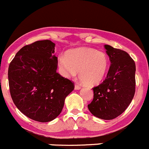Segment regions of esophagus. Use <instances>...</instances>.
Returning a JSON list of instances; mask_svg holds the SVG:
<instances>
[{"label":"esophagus","mask_w":149,"mask_h":149,"mask_svg":"<svg viewBox=\"0 0 149 149\" xmlns=\"http://www.w3.org/2000/svg\"><path fill=\"white\" fill-rule=\"evenodd\" d=\"M80 89H81V86L79 85V84H76V85H75V90H80Z\"/></svg>","instance_id":"1"}]
</instances>
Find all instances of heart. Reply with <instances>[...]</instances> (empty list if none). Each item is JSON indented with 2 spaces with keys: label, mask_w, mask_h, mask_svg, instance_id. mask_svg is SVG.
<instances>
[{
  "label": "heart",
  "mask_w": 149,
  "mask_h": 149,
  "mask_svg": "<svg viewBox=\"0 0 149 149\" xmlns=\"http://www.w3.org/2000/svg\"><path fill=\"white\" fill-rule=\"evenodd\" d=\"M58 66L61 74L66 78L79 73L84 84H99L106 76L109 68V58L104 52L92 48H75L58 56Z\"/></svg>",
  "instance_id": "heart-1"
}]
</instances>
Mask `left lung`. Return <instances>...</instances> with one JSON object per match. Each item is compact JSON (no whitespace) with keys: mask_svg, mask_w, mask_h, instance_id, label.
<instances>
[{"mask_svg":"<svg viewBox=\"0 0 149 149\" xmlns=\"http://www.w3.org/2000/svg\"><path fill=\"white\" fill-rule=\"evenodd\" d=\"M104 47L111 65L105 80L93 87V99L87 107L94 116L112 120L121 115L134 98L136 67L126 51Z\"/></svg>","mask_w":149,"mask_h":149,"instance_id":"left-lung-1","label":"left lung"}]
</instances>
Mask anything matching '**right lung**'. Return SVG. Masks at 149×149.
Returning a JSON list of instances; mask_svg holds the SVG:
<instances>
[{
  "label": "right lung",
  "mask_w": 149,
  "mask_h": 149,
  "mask_svg": "<svg viewBox=\"0 0 149 149\" xmlns=\"http://www.w3.org/2000/svg\"><path fill=\"white\" fill-rule=\"evenodd\" d=\"M55 43L37 41L23 47L9 64V85L12 101L29 118L49 122L62 110L73 83L56 72Z\"/></svg>",
  "instance_id": "right-lung-1"
}]
</instances>
